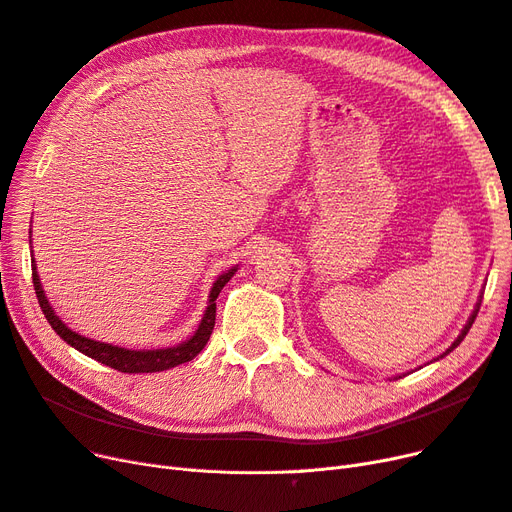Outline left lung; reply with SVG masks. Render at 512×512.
I'll list each match as a JSON object with an SVG mask.
<instances>
[{"label":"left lung","mask_w":512,"mask_h":512,"mask_svg":"<svg viewBox=\"0 0 512 512\" xmlns=\"http://www.w3.org/2000/svg\"><path fill=\"white\" fill-rule=\"evenodd\" d=\"M479 308H481V299H479V304H477V308H475V310H472V314H470V318H468V323H466V325H464V329H462V333H460V335H458V339H456V342H453V344H451V346H449V348H447V350H445V352H443V354H441V356H439V358H443V356H447V354H449V352H451V350H453V348H458V346H460V342H462V339H464V337H466V333H468V331H470V327H472V323H475V318H477V314H479ZM439 358H437V361H439Z\"/></svg>","instance_id":"1"}]
</instances>
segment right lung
<instances>
[{
  "label": "right lung",
  "instance_id": "obj_1",
  "mask_svg": "<svg viewBox=\"0 0 512 512\" xmlns=\"http://www.w3.org/2000/svg\"><path fill=\"white\" fill-rule=\"evenodd\" d=\"M31 270H33V287H35V295L37 301H40V308L46 316V320L50 323V327L56 331V335H61V339L80 350L82 354L94 358L101 365H107L116 371L122 373H156V371H166L173 369L181 363H189L194 356L200 354V350L206 346L208 337L213 333L215 327V314H217V297L221 293V289L230 282V278L236 274L238 268H232L223 272L211 289V295H208V306L204 310V316L200 320V325L196 329V333L187 339V342L173 346V348H160V350H126L120 346H111V344H103V342H94V339H88L84 335H78L75 331H71L63 320L54 314L52 306L48 304V299L44 295V289L40 285V276H37V268H35V259H31Z\"/></svg>",
  "mask_w": 512,
  "mask_h": 512
}]
</instances>
